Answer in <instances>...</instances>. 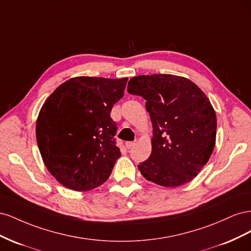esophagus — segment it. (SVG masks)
<instances>
[{
  "instance_id": "34e87169",
  "label": "esophagus",
  "mask_w": 251,
  "mask_h": 251,
  "mask_svg": "<svg viewBox=\"0 0 251 251\" xmlns=\"http://www.w3.org/2000/svg\"><path fill=\"white\" fill-rule=\"evenodd\" d=\"M134 144H135V141H127V142H126V149H131Z\"/></svg>"
}]
</instances>
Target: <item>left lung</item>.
<instances>
[{
  "label": "left lung",
  "instance_id": "1",
  "mask_svg": "<svg viewBox=\"0 0 251 251\" xmlns=\"http://www.w3.org/2000/svg\"><path fill=\"white\" fill-rule=\"evenodd\" d=\"M127 92L147 100L153 124L151 156L138 165L142 176L165 187L193 180L216 144L217 116L207 96L192 80L172 74L132 77Z\"/></svg>",
  "mask_w": 251,
  "mask_h": 251
}]
</instances>
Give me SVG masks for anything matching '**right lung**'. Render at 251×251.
<instances>
[{
    "label": "right lung",
    "instance_id": "add662e5",
    "mask_svg": "<svg viewBox=\"0 0 251 251\" xmlns=\"http://www.w3.org/2000/svg\"><path fill=\"white\" fill-rule=\"evenodd\" d=\"M127 78L73 77L44 102L36 120L43 161L60 184L86 192L108 180L121 156L110 116Z\"/></svg>",
    "mask_w": 251,
    "mask_h": 251
}]
</instances>
